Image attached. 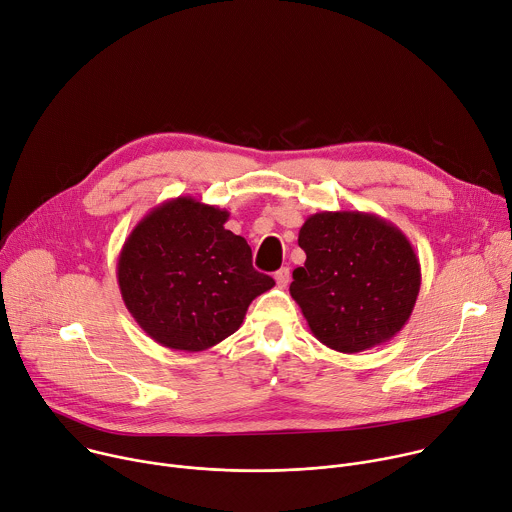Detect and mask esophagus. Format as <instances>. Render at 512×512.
Here are the masks:
<instances>
[{
  "mask_svg": "<svg viewBox=\"0 0 512 512\" xmlns=\"http://www.w3.org/2000/svg\"><path fill=\"white\" fill-rule=\"evenodd\" d=\"M274 280H276V285H278L280 289H285V287L289 285V280H291V270H289L287 266H282L280 270L274 272Z\"/></svg>",
  "mask_w": 512,
  "mask_h": 512,
  "instance_id": "1",
  "label": "esophagus"
}]
</instances>
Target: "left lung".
I'll list each match as a JSON object with an SVG mask.
<instances>
[{
	"mask_svg": "<svg viewBox=\"0 0 512 512\" xmlns=\"http://www.w3.org/2000/svg\"><path fill=\"white\" fill-rule=\"evenodd\" d=\"M291 297L311 333L335 352L376 348L409 321L421 289V264L394 223L364 211H319L305 219Z\"/></svg>",
	"mask_w": 512,
	"mask_h": 512,
	"instance_id": "obj_1",
	"label": "left lung"
}]
</instances>
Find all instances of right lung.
I'll list each match as a JSON object with an SVG mask.
<instances>
[{
    "label": "right lung",
    "mask_w": 512,
    "mask_h": 512,
    "mask_svg": "<svg viewBox=\"0 0 512 512\" xmlns=\"http://www.w3.org/2000/svg\"><path fill=\"white\" fill-rule=\"evenodd\" d=\"M230 213L193 197L150 209L118 258L124 305L156 344L203 352L240 329L250 303L274 280L254 270Z\"/></svg>",
    "instance_id": "add662e5"
}]
</instances>
